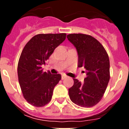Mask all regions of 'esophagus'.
Listing matches in <instances>:
<instances>
[{
	"mask_svg": "<svg viewBox=\"0 0 129 129\" xmlns=\"http://www.w3.org/2000/svg\"><path fill=\"white\" fill-rule=\"evenodd\" d=\"M67 77V76H65V75H62V77H61V79H65Z\"/></svg>",
	"mask_w": 129,
	"mask_h": 129,
	"instance_id": "obj_1",
	"label": "esophagus"
}]
</instances>
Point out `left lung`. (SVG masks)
Segmentation results:
<instances>
[{"mask_svg": "<svg viewBox=\"0 0 129 129\" xmlns=\"http://www.w3.org/2000/svg\"><path fill=\"white\" fill-rule=\"evenodd\" d=\"M78 53V67L86 70L84 83L74 79V85L68 89L73 103L88 108L101 101L110 79V61L103 45L91 35L72 34L67 35Z\"/></svg>", "mask_w": 129, "mask_h": 129, "instance_id": "left-lung-1", "label": "left lung"}]
</instances>
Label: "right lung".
<instances>
[{
    "label": "right lung",
    "mask_w": 129,
    "mask_h": 129,
    "mask_svg": "<svg viewBox=\"0 0 129 129\" xmlns=\"http://www.w3.org/2000/svg\"><path fill=\"white\" fill-rule=\"evenodd\" d=\"M66 34H38L24 47L17 67L19 85L25 100L34 107L46 105L61 80L60 74L43 72V64L66 39Z\"/></svg>",
    "instance_id": "right-lung-1"
}]
</instances>
